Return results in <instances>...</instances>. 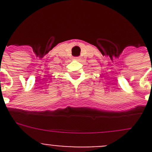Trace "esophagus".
<instances>
[{
	"mask_svg": "<svg viewBox=\"0 0 152 152\" xmlns=\"http://www.w3.org/2000/svg\"><path fill=\"white\" fill-rule=\"evenodd\" d=\"M80 57H75V60H80Z\"/></svg>",
	"mask_w": 152,
	"mask_h": 152,
	"instance_id": "34e87169",
	"label": "esophagus"
}]
</instances>
